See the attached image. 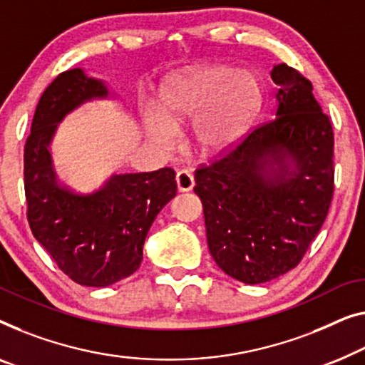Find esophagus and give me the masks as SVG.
<instances>
[{
	"instance_id": "1",
	"label": "esophagus",
	"mask_w": 365,
	"mask_h": 365,
	"mask_svg": "<svg viewBox=\"0 0 365 365\" xmlns=\"http://www.w3.org/2000/svg\"><path fill=\"white\" fill-rule=\"evenodd\" d=\"M176 184H178V189L181 192L191 191V189L195 186L194 176L187 170L178 171V174H176Z\"/></svg>"
}]
</instances>
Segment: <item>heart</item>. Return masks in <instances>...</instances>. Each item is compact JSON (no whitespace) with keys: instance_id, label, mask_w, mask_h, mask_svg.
<instances>
[{"instance_id":"obj_1","label":"heart","mask_w":365,"mask_h":365,"mask_svg":"<svg viewBox=\"0 0 365 365\" xmlns=\"http://www.w3.org/2000/svg\"><path fill=\"white\" fill-rule=\"evenodd\" d=\"M260 103V87L247 68L207 66L171 83L163 117H148V133L158 145L173 148L174 128L195 120L194 140L204 151H220L239 140Z\"/></svg>"}]
</instances>
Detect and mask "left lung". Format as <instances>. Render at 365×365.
Masks as SVG:
<instances>
[{
    "label": "left lung",
    "instance_id": "1",
    "mask_svg": "<svg viewBox=\"0 0 365 365\" xmlns=\"http://www.w3.org/2000/svg\"><path fill=\"white\" fill-rule=\"evenodd\" d=\"M272 81L277 117L195 170L210 255L247 284L270 282L303 260L334 195V133L313 86L287 64L273 67ZM287 155L297 163L293 175ZM278 162L277 175L264 174Z\"/></svg>",
    "mask_w": 365,
    "mask_h": 365
}]
</instances>
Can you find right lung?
<instances>
[{"instance_id": "obj_1", "label": "right lung", "mask_w": 365, "mask_h": 365, "mask_svg": "<svg viewBox=\"0 0 365 365\" xmlns=\"http://www.w3.org/2000/svg\"><path fill=\"white\" fill-rule=\"evenodd\" d=\"M82 68L59 73L39 100L24 145V194L36 240L72 282L103 288L138 270L148 230L176 195L171 168L118 174L100 191L78 195L56 181L49 143L56 126L86 100L105 97Z\"/></svg>"}]
</instances>
